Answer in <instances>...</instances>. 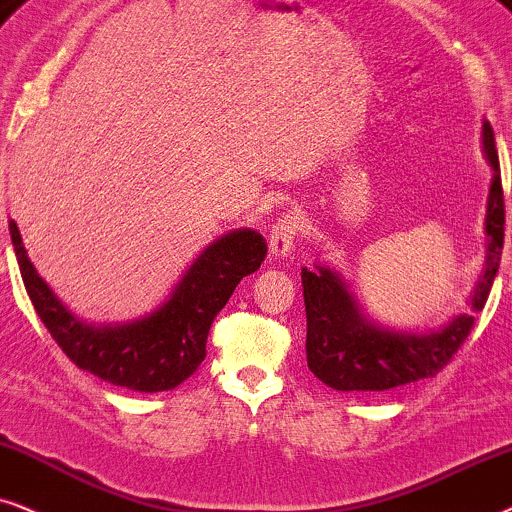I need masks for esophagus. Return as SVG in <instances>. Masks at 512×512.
<instances>
[{
    "mask_svg": "<svg viewBox=\"0 0 512 512\" xmlns=\"http://www.w3.org/2000/svg\"><path fill=\"white\" fill-rule=\"evenodd\" d=\"M299 217L295 213H288L278 217L274 227L269 231V250L274 257H285L295 245V238L299 236Z\"/></svg>",
    "mask_w": 512,
    "mask_h": 512,
    "instance_id": "34e87169",
    "label": "esophagus"
}]
</instances>
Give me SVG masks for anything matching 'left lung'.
I'll use <instances>...</instances> for the list:
<instances>
[{
    "label": "left lung",
    "instance_id": "1",
    "mask_svg": "<svg viewBox=\"0 0 512 512\" xmlns=\"http://www.w3.org/2000/svg\"><path fill=\"white\" fill-rule=\"evenodd\" d=\"M487 159L494 166V182L487 206V267L473 295V309L482 311L494 276L499 271L506 234V203L499 173L494 128L482 126ZM306 306V363L316 377L335 391H388V388L431 379L447 367L466 342L475 316L461 313L431 335H403L365 323L358 306L335 271L302 269Z\"/></svg>",
    "mask_w": 512,
    "mask_h": 512
}]
</instances>
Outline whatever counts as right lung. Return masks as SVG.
Returning <instances> with one entry per match:
<instances>
[{
  "label": "right lung",
  "instance_id": "1",
  "mask_svg": "<svg viewBox=\"0 0 512 512\" xmlns=\"http://www.w3.org/2000/svg\"><path fill=\"white\" fill-rule=\"evenodd\" d=\"M9 229L34 311L65 356L102 381L140 393L170 391L192 377L206 358L215 316L241 278L260 269L267 257L262 234L250 229L231 231L201 252L173 297L152 316L119 327H93L58 302L27 260L16 224L11 222Z\"/></svg>",
  "mask_w": 512,
  "mask_h": 512
}]
</instances>
